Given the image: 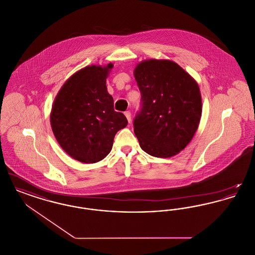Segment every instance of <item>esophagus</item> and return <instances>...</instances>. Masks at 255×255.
<instances>
[{
    "label": "esophagus",
    "instance_id": "1",
    "mask_svg": "<svg viewBox=\"0 0 255 255\" xmlns=\"http://www.w3.org/2000/svg\"><path fill=\"white\" fill-rule=\"evenodd\" d=\"M124 115H125V117H126V119H127L128 122L130 123V122H131V113H130L129 111H127V112H125V113H124Z\"/></svg>",
    "mask_w": 255,
    "mask_h": 255
}]
</instances>
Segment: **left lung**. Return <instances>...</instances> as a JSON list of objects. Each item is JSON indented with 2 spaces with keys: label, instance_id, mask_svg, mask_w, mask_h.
<instances>
[{
  "label": "left lung",
  "instance_id": "1",
  "mask_svg": "<svg viewBox=\"0 0 255 255\" xmlns=\"http://www.w3.org/2000/svg\"><path fill=\"white\" fill-rule=\"evenodd\" d=\"M133 76L141 110L133 132L141 149L156 158H171L191 141L202 117V97L194 78L176 62L146 59Z\"/></svg>",
  "mask_w": 255,
  "mask_h": 255
}]
</instances>
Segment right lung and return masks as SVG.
<instances>
[{
	"label": "right lung",
	"instance_id": "add662e5",
	"mask_svg": "<svg viewBox=\"0 0 255 255\" xmlns=\"http://www.w3.org/2000/svg\"><path fill=\"white\" fill-rule=\"evenodd\" d=\"M114 65H91L70 76L54 98L49 121L61 148L75 160L95 163L112 150L116 133L127 126L114 109L106 79Z\"/></svg>",
	"mask_w": 255,
	"mask_h": 255
}]
</instances>
